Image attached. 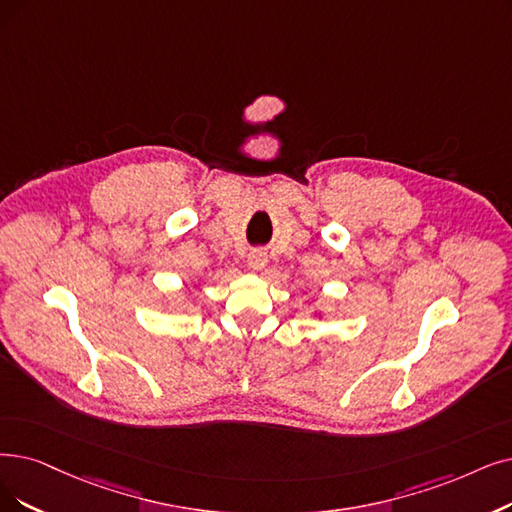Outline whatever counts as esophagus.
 Returning a JSON list of instances; mask_svg holds the SVG:
<instances>
[{
  "label": "esophagus",
  "instance_id": "34e87169",
  "mask_svg": "<svg viewBox=\"0 0 512 512\" xmlns=\"http://www.w3.org/2000/svg\"><path fill=\"white\" fill-rule=\"evenodd\" d=\"M248 267H250L252 271H262L264 267H267V252L252 250V252L248 254Z\"/></svg>",
  "mask_w": 512,
  "mask_h": 512
}]
</instances>
